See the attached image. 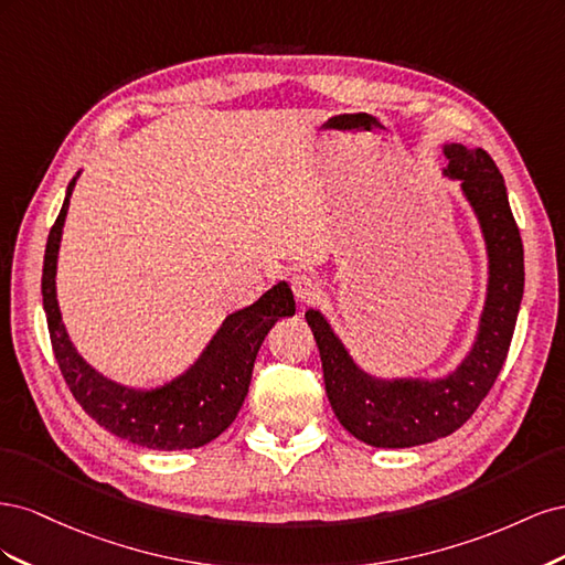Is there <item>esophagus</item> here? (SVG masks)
I'll list each match as a JSON object with an SVG mask.
<instances>
[{"mask_svg":"<svg viewBox=\"0 0 565 565\" xmlns=\"http://www.w3.org/2000/svg\"><path fill=\"white\" fill-rule=\"evenodd\" d=\"M289 285H292V292L301 303H311L318 297V282L309 276V273H295Z\"/></svg>","mask_w":565,"mask_h":565,"instance_id":"esophagus-1","label":"esophagus"}]
</instances>
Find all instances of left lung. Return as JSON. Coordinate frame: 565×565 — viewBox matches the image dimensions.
Wrapping results in <instances>:
<instances>
[{
  "instance_id": "8db88e82",
  "label": "left lung",
  "mask_w": 565,
  "mask_h": 565,
  "mask_svg": "<svg viewBox=\"0 0 565 565\" xmlns=\"http://www.w3.org/2000/svg\"><path fill=\"white\" fill-rule=\"evenodd\" d=\"M448 174L483 226L490 287L481 332L465 363L440 382H380L358 370L318 311H306L322 361L324 388L339 424L374 448H413L450 436L483 403L507 361L523 297V243L507 185L483 148L446 146Z\"/></svg>"
}]
</instances>
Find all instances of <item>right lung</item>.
Masks as SVG:
<instances>
[{
  "instance_id": "add662e5",
  "label": "right lung",
  "mask_w": 565,
  "mask_h": 565,
  "mask_svg": "<svg viewBox=\"0 0 565 565\" xmlns=\"http://www.w3.org/2000/svg\"><path fill=\"white\" fill-rule=\"evenodd\" d=\"M73 185L75 181L67 185L61 214L49 231L42 268V299L51 349L67 388L94 422L136 446L150 450L207 446L237 417L247 396L256 353L268 330L280 318L295 316L292 289L287 282H278L259 301L228 316L198 365L172 384L156 391H134L113 384L77 355L65 334L56 301V256Z\"/></svg>"
}]
</instances>
